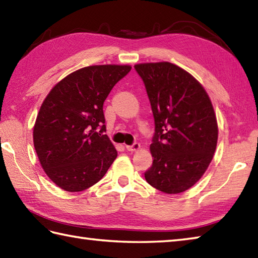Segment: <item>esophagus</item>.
<instances>
[{
    "label": "esophagus",
    "instance_id": "obj_1",
    "mask_svg": "<svg viewBox=\"0 0 258 258\" xmlns=\"http://www.w3.org/2000/svg\"><path fill=\"white\" fill-rule=\"evenodd\" d=\"M140 148H141V145H140V143H133L132 145H126V150L127 151H138V150H140Z\"/></svg>",
    "mask_w": 258,
    "mask_h": 258
}]
</instances>
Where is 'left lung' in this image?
<instances>
[{
  "label": "left lung",
  "instance_id": "1",
  "mask_svg": "<svg viewBox=\"0 0 258 258\" xmlns=\"http://www.w3.org/2000/svg\"><path fill=\"white\" fill-rule=\"evenodd\" d=\"M134 68L144 83L155 125L150 145L153 163L145 180L164 194L183 192L213 160L218 140L213 104L198 80L178 66L163 61Z\"/></svg>",
  "mask_w": 258,
  "mask_h": 258
}]
</instances>
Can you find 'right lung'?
<instances>
[{"label": "right lung", "mask_w": 258, "mask_h": 258, "mask_svg": "<svg viewBox=\"0 0 258 258\" xmlns=\"http://www.w3.org/2000/svg\"><path fill=\"white\" fill-rule=\"evenodd\" d=\"M131 66H89L50 90L33 127V144L50 180L69 192L97 183L117 156L105 134L103 105Z\"/></svg>", "instance_id": "1"}]
</instances>
